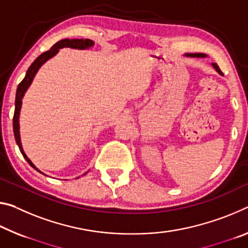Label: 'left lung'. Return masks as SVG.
<instances>
[{"label": "left lung", "instance_id": "8db88e82", "mask_svg": "<svg viewBox=\"0 0 248 248\" xmlns=\"http://www.w3.org/2000/svg\"><path fill=\"white\" fill-rule=\"evenodd\" d=\"M184 56H186V57H198V58H204V57H206V55L205 54H202V53H196V54H186L184 55ZM212 67H213L216 72H217L219 75H223L222 74V72H221V69L218 68V66L215 64V62H212Z\"/></svg>", "mask_w": 248, "mask_h": 248}]
</instances>
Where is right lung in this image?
Listing matches in <instances>:
<instances>
[{
  "mask_svg": "<svg viewBox=\"0 0 248 248\" xmlns=\"http://www.w3.org/2000/svg\"><path fill=\"white\" fill-rule=\"evenodd\" d=\"M93 45H95V43H93V41H92V39H82V38H80V39H78V38L62 39V41L57 42L56 44H55L49 50H47V52L43 53L42 55H39L36 60L33 62V64L30 66V68L27 69L24 79H23L21 81V84L18 85L17 90H16V97H15V111H14V118H13L14 137H15V140H16V143L19 148V151H21L23 156H24L25 160L30 163V166L33 167L35 170L39 172V173L45 174L44 172H42L39 169L35 167V164L32 162V161H31L29 156L26 155V153L24 151V149H23V145L21 142V135H19V112H21V108H22L23 97H24L25 93L27 92V89L30 88V86L32 85L35 75L37 74L38 69L41 68L47 61H49L50 58H53L55 55L60 52V49L65 48V47H68V48L84 50V49L92 48ZM87 172H85L82 175L87 174Z\"/></svg>",
  "mask_w": 248,
  "mask_h": 248,
  "instance_id": "right-lung-1",
  "label": "right lung"
}]
</instances>
